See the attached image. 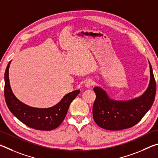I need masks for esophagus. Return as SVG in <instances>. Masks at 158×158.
Instances as JSON below:
<instances>
[{
	"instance_id": "34e87169",
	"label": "esophagus",
	"mask_w": 158,
	"mask_h": 158,
	"mask_svg": "<svg viewBox=\"0 0 158 158\" xmlns=\"http://www.w3.org/2000/svg\"><path fill=\"white\" fill-rule=\"evenodd\" d=\"M93 84V81H92V80L91 79H88V80H86V81H85L84 85H85V88H88V89H89V88Z\"/></svg>"
}]
</instances>
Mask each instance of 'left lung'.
I'll list each match as a JSON object with an SVG mask.
<instances>
[{
  "label": "left lung",
  "instance_id": "obj_1",
  "mask_svg": "<svg viewBox=\"0 0 158 158\" xmlns=\"http://www.w3.org/2000/svg\"><path fill=\"white\" fill-rule=\"evenodd\" d=\"M150 66L148 86L142 95L128 100L111 99L105 90L95 86L96 99L93 106V116L98 126L108 130H121L134 126L139 122L153 105L156 84L153 69Z\"/></svg>",
  "mask_w": 158,
  "mask_h": 158
}]
</instances>
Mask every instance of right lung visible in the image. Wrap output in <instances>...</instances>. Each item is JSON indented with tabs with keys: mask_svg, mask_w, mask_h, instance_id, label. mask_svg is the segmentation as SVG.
<instances>
[{
	"mask_svg": "<svg viewBox=\"0 0 158 158\" xmlns=\"http://www.w3.org/2000/svg\"><path fill=\"white\" fill-rule=\"evenodd\" d=\"M10 61L5 73L4 94L7 107L21 122L31 128L39 130H52L62 123L68 113L69 105L79 94L76 90L66 94L56 105L49 108H37L28 106L19 100L11 89L9 79Z\"/></svg>",
	"mask_w": 158,
	"mask_h": 158,
	"instance_id": "1",
	"label": "right lung"
}]
</instances>
